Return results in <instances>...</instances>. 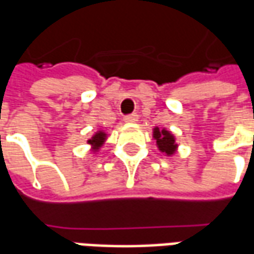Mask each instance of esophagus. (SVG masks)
<instances>
[{
	"label": "esophagus",
	"instance_id": "obj_1",
	"mask_svg": "<svg viewBox=\"0 0 254 254\" xmlns=\"http://www.w3.org/2000/svg\"><path fill=\"white\" fill-rule=\"evenodd\" d=\"M138 116L136 114V113H133V114H129V116H125V118H124V121L127 122V124H133V122L137 121Z\"/></svg>",
	"mask_w": 254,
	"mask_h": 254
}]
</instances>
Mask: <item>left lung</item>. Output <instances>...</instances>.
I'll return each instance as SVG.
<instances>
[{"mask_svg": "<svg viewBox=\"0 0 254 254\" xmlns=\"http://www.w3.org/2000/svg\"><path fill=\"white\" fill-rule=\"evenodd\" d=\"M154 138L156 140V145L160 152H163L167 156L176 154L178 144L176 143V137L167 129H159L158 127H154Z\"/></svg>", "mask_w": 254, "mask_h": 254, "instance_id": "8db88e82", "label": "left lung"}]
</instances>
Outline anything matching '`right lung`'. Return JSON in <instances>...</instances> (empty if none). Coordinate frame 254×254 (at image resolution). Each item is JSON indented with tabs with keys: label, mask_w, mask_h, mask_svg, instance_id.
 Listing matches in <instances>:
<instances>
[{
	"label": "right lung",
	"mask_w": 254,
	"mask_h": 254,
	"mask_svg": "<svg viewBox=\"0 0 254 254\" xmlns=\"http://www.w3.org/2000/svg\"><path fill=\"white\" fill-rule=\"evenodd\" d=\"M106 137H107V134H106L103 130H99V132H96L92 137L89 138L88 144L92 147V151H94V152H96V151L105 144Z\"/></svg>",
	"instance_id": "right-lung-1"
}]
</instances>
